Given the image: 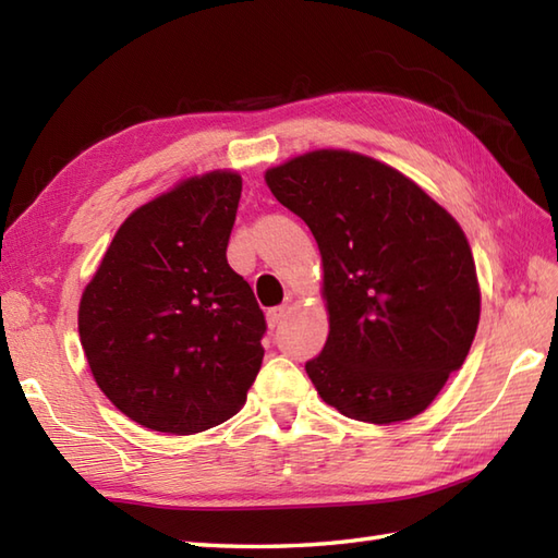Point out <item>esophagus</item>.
Listing matches in <instances>:
<instances>
[{
    "mask_svg": "<svg viewBox=\"0 0 558 558\" xmlns=\"http://www.w3.org/2000/svg\"><path fill=\"white\" fill-rule=\"evenodd\" d=\"M288 316V306H276V310H270L266 314V322H268V328H276L282 324V318Z\"/></svg>",
    "mask_w": 558,
    "mask_h": 558,
    "instance_id": "esophagus-1",
    "label": "esophagus"
}]
</instances>
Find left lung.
Segmentation results:
<instances>
[{
	"label": "left lung",
	"instance_id": "8db88e82",
	"mask_svg": "<svg viewBox=\"0 0 558 558\" xmlns=\"http://www.w3.org/2000/svg\"><path fill=\"white\" fill-rule=\"evenodd\" d=\"M266 184L314 234L324 264L328 340L306 374L350 420L393 424L432 405L465 362L480 282L465 232L390 165L312 150Z\"/></svg>",
	"mask_w": 558,
	"mask_h": 558
}]
</instances>
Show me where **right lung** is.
Segmentation results:
<instances>
[{"label": "right lung", "instance_id": "1", "mask_svg": "<svg viewBox=\"0 0 558 558\" xmlns=\"http://www.w3.org/2000/svg\"><path fill=\"white\" fill-rule=\"evenodd\" d=\"M242 177H189L129 216L78 304L98 388L129 420L198 434L242 410L266 318L228 264Z\"/></svg>", "mask_w": 558, "mask_h": 558}]
</instances>
